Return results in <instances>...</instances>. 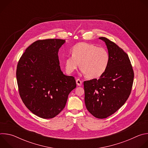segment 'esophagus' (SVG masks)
<instances>
[{
    "label": "esophagus",
    "mask_w": 148,
    "mask_h": 148,
    "mask_svg": "<svg viewBox=\"0 0 148 148\" xmlns=\"http://www.w3.org/2000/svg\"><path fill=\"white\" fill-rule=\"evenodd\" d=\"M76 83L78 86H81V84H82V81L79 79H76Z\"/></svg>",
    "instance_id": "obj_1"
}]
</instances>
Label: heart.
I'll return each instance as SVG.
<instances>
[{
    "instance_id": "obj_1",
    "label": "heart",
    "mask_w": 148,
    "mask_h": 148,
    "mask_svg": "<svg viewBox=\"0 0 148 148\" xmlns=\"http://www.w3.org/2000/svg\"><path fill=\"white\" fill-rule=\"evenodd\" d=\"M109 58L108 52L103 48L82 42L75 45L72 55L66 58V71L68 74L73 73L78 69L80 62L81 68L88 78H97L106 70Z\"/></svg>"
}]
</instances>
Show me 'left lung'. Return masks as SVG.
I'll list each match as a JSON object with an SVG mask.
<instances>
[{
	"instance_id": "1",
	"label": "left lung",
	"mask_w": 148,
	"mask_h": 148,
	"mask_svg": "<svg viewBox=\"0 0 148 148\" xmlns=\"http://www.w3.org/2000/svg\"><path fill=\"white\" fill-rule=\"evenodd\" d=\"M107 45L109 62L99 79L84 82L85 103L94 116L106 118L117 111L131 92L134 73L128 54L113 41L99 37Z\"/></svg>"
}]
</instances>
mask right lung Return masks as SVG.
Segmentation results:
<instances>
[{
    "label": "right lung",
    "mask_w": 148,
    "mask_h": 148,
    "mask_svg": "<svg viewBox=\"0 0 148 148\" xmlns=\"http://www.w3.org/2000/svg\"><path fill=\"white\" fill-rule=\"evenodd\" d=\"M65 40H39L29 46L18 60L16 78L20 97L26 107L45 119L64 108L70 92L76 87L74 77L60 69L58 52Z\"/></svg>",
    "instance_id": "right-lung-1"
}]
</instances>
